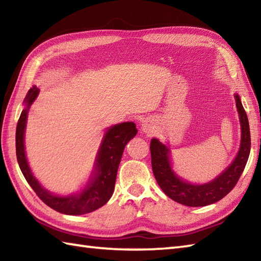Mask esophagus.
<instances>
[{
	"mask_svg": "<svg viewBox=\"0 0 261 261\" xmlns=\"http://www.w3.org/2000/svg\"><path fill=\"white\" fill-rule=\"evenodd\" d=\"M141 129L144 133H146V135L151 136L153 132H154V125H153V122L151 121L150 119H146L144 120V121L142 122V125H141Z\"/></svg>",
	"mask_w": 261,
	"mask_h": 261,
	"instance_id": "obj_1",
	"label": "esophagus"
}]
</instances>
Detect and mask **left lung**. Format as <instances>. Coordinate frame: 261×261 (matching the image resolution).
Returning a JSON list of instances; mask_svg holds the SVG:
<instances>
[{"label": "left lung", "mask_w": 261, "mask_h": 261, "mask_svg": "<svg viewBox=\"0 0 261 261\" xmlns=\"http://www.w3.org/2000/svg\"><path fill=\"white\" fill-rule=\"evenodd\" d=\"M236 107L239 113V121L242 126V140L237 155L232 163L223 173L205 184H192L185 182L172 170L170 160V149L160 142L158 139H152L150 144L151 162L153 174L162 191L175 202L191 207L206 206L225 197L235 188L242 175L250 153V131L248 118L240 101L238 95H235Z\"/></svg>", "instance_id": "obj_1"}]
</instances>
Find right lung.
I'll list each match as a JSON object with an SVG mask.
<instances>
[{
	"mask_svg": "<svg viewBox=\"0 0 261 261\" xmlns=\"http://www.w3.org/2000/svg\"><path fill=\"white\" fill-rule=\"evenodd\" d=\"M39 89L35 86L29 90L24 99L25 107L16 126V158L19 169L36 195L50 208L66 215H83L96 211L108 202L112 195L123 150L126 143L138 132L136 124L133 122H123L112 125L106 131L97 154L95 170L82 192L68 196L54 195L45 190L33 175L25 155L24 133L26 120L30 107L35 101Z\"/></svg>",
	"mask_w": 261,
	"mask_h": 261,
	"instance_id": "add662e5",
	"label": "right lung"
}]
</instances>
